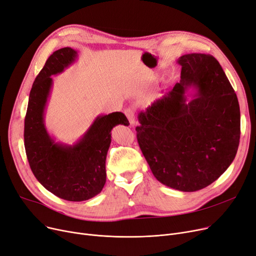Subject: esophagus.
I'll use <instances>...</instances> for the list:
<instances>
[{
  "label": "esophagus",
  "instance_id": "esophagus-1",
  "mask_svg": "<svg viewBox=\"0 0 256 256\" xmlns=\"http://www.w3.org/2000/svg\"><path fill=\"white\" fill-rule=\"evenodd\" d=\"M125 114H126L127 118L129 120V122H130V124H131V125H133V124L136 123L134 112H133V109H131V108H127V109H125Z\"/></svg>",
  "mask_w": 256,
  "mask_h": 256
}]
</instances>
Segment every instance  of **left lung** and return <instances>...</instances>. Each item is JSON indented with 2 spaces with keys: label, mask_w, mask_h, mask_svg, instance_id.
<instances>
[{
  "label": "left lung",
  "mask_w": 256,
  "mask_h": 256,
  "mask_svg": "<svg viewBox=\"0 0 256 256\" xmlns=\"http://www.w3.org/2000/svg\"><path fill=\"white\" fill-rule=\"evenodd\" d=\"M180 81L140 112L136 138L154 177L181 192L212 184L234 162L240 136L238 96L218 60L186 54ZM198 92L186 103V92Z\"/></svg>",
  "instance_id": "left-lung-1"
}]
</instances>
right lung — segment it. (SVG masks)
Masks as SVG:
<instances>
[{
    "label": "right lung",
    "instance_id": "right-lung-1",
    "mask_svg": "<svg viewBox=\"0 0 256 256\" xmlns=\"http://www.w3.org/2000/svg\"><path fill=\"white\" fill-rule=\"evenodd\" d=\"M76 57L72 48H62L48 58L30 92L24 140L31 171L40 184L59 198L79 202L94 197L104 188L112 130L118 124L128 126L129 122L122 112L100 116L72 146L55 142L48 136L44 114L53 83L51 76L64 72Z\"/></svg>",
    "mask_w": 256,
    "mask_h": 256
}]
</instances>
